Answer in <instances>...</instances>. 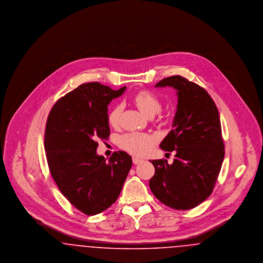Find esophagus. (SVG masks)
Instances as JSON below:
<instances>
[{
  "label": "esophagus",
  "instance_id": "1",
  "mask_svg": "<svg viewBox=\"0 0 263 263\" xmlns=\"http://www.w3.org/2000/svg\"><path fill=\"white\" fill-rule=\"evenodd\" d=\"M132 161H133V163H134V164H138V163H142V162H143L141 159L136 158V157H133V158H132Z\"/></svg>",
  "mask_w": 263,
  "mask_h": 263
}]
</instances>
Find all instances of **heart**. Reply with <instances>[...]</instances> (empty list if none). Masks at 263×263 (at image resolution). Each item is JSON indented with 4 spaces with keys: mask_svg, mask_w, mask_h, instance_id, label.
<instances>
[{
    "mask_svg": "<svg viewBox=\"0 0 263 263\" xmlns=\"http://www.w3.org/2000/svg\"><path fill=\"white\" fill-rule=\"evenodd\" d=\"M133 103L139 110L148 117H153L155 114L160 112L162 108V102L153 92L146 89L138 90L132 98ZM123 111L121 104L114 105L107 115V121L109 125L116 127L119 124L120 116ZM119 147L134 156H145L150 153L155 139L148 134L141 133H128L119 138Z\"/></svg>",
    "mask_w": 263,
    "mask_h": 263,
    "instance_id": "obj_1",
    "label": "heart"
}]
</instances>
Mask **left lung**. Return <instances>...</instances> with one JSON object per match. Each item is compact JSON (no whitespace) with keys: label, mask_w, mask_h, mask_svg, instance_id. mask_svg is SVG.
Returning a JSON list of instances; mask_svg holds the SVG:
<instances>
[{"label":"left lung","mask_w":263,"mask_h":263,"mask_svg":"<svg viewBox=\"0 0 263 263\" xmlns=\"http://www.w3.org/2000/svg\"><path fill=\"white\" fill-rule=\"evenodd\" d=\"M173 87L178 103L174 129L160 147L175 152L174 163L154 160L150 179L153 194L175 210H189L212 193L225 156L218 108L210 95L199 85L181 76L160 81L156 87Z\"/></svg>","instance_id":"obj_1"}]
</instances>
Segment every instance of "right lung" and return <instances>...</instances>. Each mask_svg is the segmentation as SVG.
I'll use <instances>...</instances> for the list:
<instances>
[{
	"label": "right lung",
	"mask_w": 263,
	"mask_h": 263,
	"mask_svg": "<svg viewBox=\"0 0 263 263\" xmlns=\"http://www.w3.org/2000/svg\"><path fill=\"white\" fill-rule=\"evenodd\" d=\"M125 88L83 84L57 100L47 118L44 148L52 177L69 202L88 216L117 200L132 166L123 151L108 161L97 155V140L110 134L107 105Z\"/></svg>",
	"instance_id": "1"
}]
</instances>
